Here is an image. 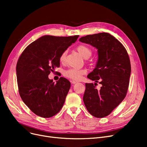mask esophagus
<instances>
[{"mask_svg":"<svg viewBox=\"0 0 147 147\" xmlns=\"http://www.w3.org/2000/svg\"><path fill=\"white\" fill-rule=\"evenodd\" d=\"M71 83H73V84H75V83H78L79 82H78V81H76V80H71Z\"/></svg>","mask_w":147,"mask_h":147,"instance_id":"34e87169","label":"esophagus"}]
</instances>
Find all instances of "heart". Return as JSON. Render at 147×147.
I'll return each instance as SVG.
<instances>
[{
	"mask_svg": "<svg viewBox=\"0 0 147 147\" xmlns=\"http://www.w3.org/2000/svg\"><path fill=\"white\" fill-rule=\"evenodd\" d=\"M76 49L84 58L86 59L89 58L92 53V49L90 48H89L88 46L84 45H79L78 47H77ZM66 55L67 51H64L61 54L59 58L61 64H64L65 63ZM86 73L87 71L85 69L69 68L64 71L63 74L65 77H66V78L68 79L74 80H79L80 79H81L82 76L84 74H85Z\"/></svg>",
	"mask_w": 147,
	"mask_h": 147,
	"instance_id": "1",
	"label": "heart"
}]
</instances>
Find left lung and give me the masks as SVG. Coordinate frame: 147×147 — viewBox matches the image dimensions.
I'll return each mask as SVG.
<instances>
[{
  "label": "left lung",
  "instance_id": "obj_1",
  "mask_svg": "<svg viewBox=\"0 0 147 147\" xmlns=\"http://www.w3.org/2000/svg\"><path fill=\"white\" fill-rule=\"evenodd\" d=\"M79 41L98 49L96 67L88 75L95 84L86 83L83 102L90 114L98 118L109 115L125 99L131 73L130 59L123 45L108 33L87 35ZM102 84L98 90L96 82Z\"/></svg>",
  "mask_w": 147,
  "mask_h": 147
}]
</instances>
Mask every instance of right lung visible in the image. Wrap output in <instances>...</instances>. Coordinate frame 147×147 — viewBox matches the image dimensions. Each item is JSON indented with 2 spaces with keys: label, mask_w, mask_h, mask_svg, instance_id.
I'll return each mask as SVG.
<instances>
[{
  "label": "right lung",
  "mask_w": 147,
  "mask_h": 147,
  "mask_svg": "<svg viewBox=\"0 0 147 147\" xmlns=\"http://www.w3.org/2000/svg\"><path fill=\"white\" fill-rule=\"evenodd\" d=\"M79 36H43L30 44L17 64L20 95L35 114L49 118L63 107L71 83L60 78L56 83L48 78L51 71L60 65L59 57Z\"/></svg>",
  "instance_id": "1"
}]
</instances>
